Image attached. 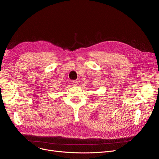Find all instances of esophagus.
Wrapping results in <instances>:
<instances>
[{
	"instance_id": "obj_1",
	"label": "esophagus",
	"mask_w": 159,
	"mask_h": 159,
	"mask_svg": "<svg viewBox=\"0 0 159 159\" xmlns=\"http://www.w3.org/2000/svg\"><path fill=\"white\" fill-rule=\"evenodd\" d=\"M72 84H73V86H77L78 84H79V83H78V81H77V80H73V82H72Z\"/></svg>"
}]
</instances>
